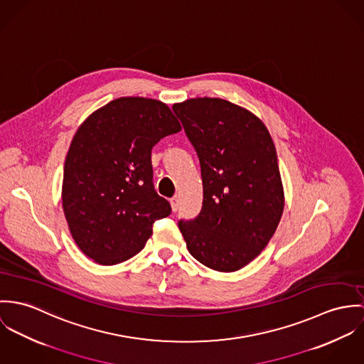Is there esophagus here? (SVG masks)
I'll list each match as a JSON object with an SVG mask.
<instances>
[{
    "label": "esophagus",
    "mask_w": 364,
    "mask_h": 364,
    "mask_svg": "<svg viewBox=\"0 0 364 364\" xmlns=\"http://www.w3.org/2000/svg\"><path fill=\"white\" fill-rule=\"evenodd\" d=\"M170 205H171V209H173V212H177V210H178V205H180L178 198H177V197H173V198L170 200Z\"/></svg>",
    "instance_id": "34e87169"
}]
</instances>
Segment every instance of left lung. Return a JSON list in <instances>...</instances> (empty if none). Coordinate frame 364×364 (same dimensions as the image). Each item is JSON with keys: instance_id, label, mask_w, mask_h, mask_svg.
<instances>
[{"instance_id": "8db88e82", "label": "left lung", "mask_w": 364, "mask_h": 364, "mask_svg": "<svg viewBox=\"0 0 364 364\" xmlns=\"http://www.w3.org/2000/svg\"><path fill=\"white\" fill-rule=\"evenodd\" d=\"M201 166V212L178 220L191 255L219 272L251 262L274 236L283 187L274 141L258 117L218 97L173 105Z\"/></svg>"}]
</instances>
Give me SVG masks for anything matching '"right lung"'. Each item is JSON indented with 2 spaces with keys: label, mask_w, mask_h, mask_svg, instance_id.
<instances>
[{
  "label": "right lung",
  "mask_w": 364,
  "mask_h": 364,
  "mask_svg": "<svg viewBox=\"0 0 364 364\" xmlns=\"http://www.w3.org/2000/svg\"><path fill=\"white\" fill-rule=\"evenodd\" d=\"M181 129L159 100L119 97L82 122L64 164L63 208L82 252L100 265L138 254L171 212L154 187L152 148Z\"/></svg>",
  "instance_id": "right-lung-1"
}]
</instances>
